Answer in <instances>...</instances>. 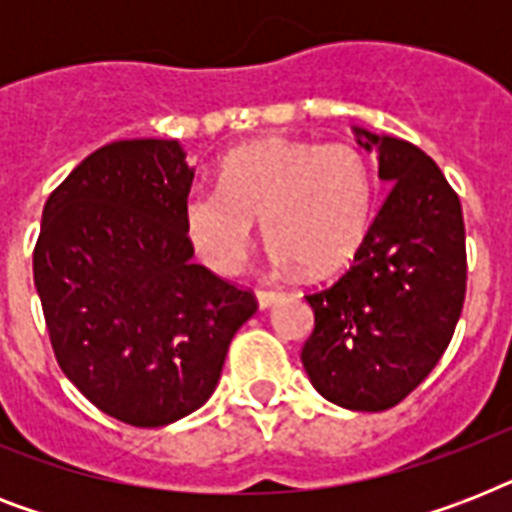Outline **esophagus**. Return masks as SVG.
I'll use <instances>...</instances> for the list:
<instances>
[{
	"instance_id": "esophagus-1",
	"label": "esophagus",
	"mask_w": 512,
	"mask_h": 512,
	"mask_svg": "<svg viewBox=\"0 0 512 512\" xmlns=\"http://www.w3.org/2000/svg\"><path fill=\"white\" fill-rule=\"evenodd\" d=\"M281 300V292L279 289H257V305L260 308H271V305H276Z\"/></svg>"
}]
</instances>
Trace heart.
<instances>
[{
    "mask_svg": "<svg viewBox=\"0 0 512 512\" xmlns=\"http://www.w3.org/2000/svg\"><path fill=\"white\" fill-rule=\"evenodd\" d=\"M374 207V170L356 146L263 138L220 162V188L193 185L183 223L204 263L236 273L255 241V220L279 265L332 276L364 244Z\"/></svg>",
    "mask_w": 512,
    "mask_h": 512,
    "instance_id": "1",
    "label": "heart"
}]
</instances>
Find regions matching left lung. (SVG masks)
<instances>
[{
  "label": "left lung",
  "mask_w": 512,
  "mask_h": 512,
  "mask_svg": "<svg viewBox=\"0 0 512 512\" xmlns=\"http://www.w3.org/2000/svg\"><path fill=\"white\" fill-rule=\"evenodd\" d=\"M377 154L388 199L348 273L305 295L313 332L303 366L313 388L353 412L404 401L444 356L468 281L460 196L425 151L353 127Z\"/></svg>",
  "instance_id": "left-lung-1"
}]
</instances>
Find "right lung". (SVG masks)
<instances>
[{
	"label": "right lung",
	"mask_w": 512,
	"mask_h": 512,
	"mask_svg": "<svg viewBox=\"0 0 512 512\" xmlns=\"http://www.w3.org/2000/svg\"><path fill=\"white\" fill-rule=\"evenodd\" d=\"M177 140H116L50 193L34 287L60 369L87 401L162 428L215 393L255 295L193 263Z\"/></svg>",
	"instance_id": "add662e5"
}]
</instances>
